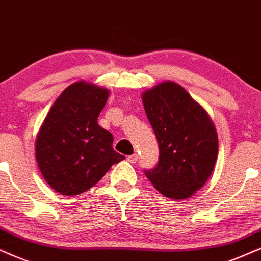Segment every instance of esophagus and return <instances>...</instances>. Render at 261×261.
I'll list each match as a JSON object with an SVG mask.
<instances>
[{"label":"esophagus","instance_id":"esophagus-1","mask_svg":"<svg viewBox=\"0 0 261 261\" xmlns=\"http://www.w3.org/2000/svg\"><path fill=\"white\" fill-rule=\"evenodd\" d=\"M127 160H128V163H131V164L137 163V160H138V155H137V154H133V155H130V156L127 158Z\"/></svg>","mask_w":261,"mask_h":261}]
</instances>
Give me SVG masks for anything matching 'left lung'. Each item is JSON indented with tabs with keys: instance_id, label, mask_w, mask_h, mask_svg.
Segmentation results:
<instances>
[{
	"instance_id": "8db88e82",
	"label": "left lung",
	"mask_w": 261,
	"mask_h": 261,
	"mask_svg": "<svg viewBox=\"0 0 261 261\" xmlns=\"http://www.w3.org/2000/svg\"><path fill=\"white\" fill-rule=\"evenodd\" d=\"M142 100L160 151L159 163L144 174L166 197L188 199L204 186L214 169L216 127L207 112L174 82L148 89Z\"/></svg>"
}]
</instances>
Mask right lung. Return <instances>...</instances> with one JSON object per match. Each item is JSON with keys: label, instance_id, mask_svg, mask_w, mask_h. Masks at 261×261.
I'll use <instances>...</instances> for the list:
<instances>
[{"label": "right lung", "instance_id": "add662e5", "mask_svg": "<svg viewBox=\"0 0 261 261\" xmlns=\"http://www.w3.org/2000/svg\"><path fill=\"white\" fill-rule=\"evenodd\" d=\"M110 91L81 81L66 88L43 121L36 159L45 182L66 196L94 187L125 156L113 149V136L97 124Z\"/></svg>", "mask_w": 261, "mask_h": 261}]
</instances>
